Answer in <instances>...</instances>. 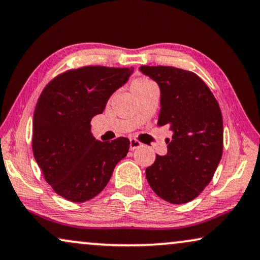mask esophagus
<instances>
[{"instance_id": "34e87169", "label": "esophagus", "mask_w": 260, "mask_h": 260, "mask_svg": "<svg viewBox=\"0 0 260 260\" xmlns=\"http://www.w3.org/2000/svg\"><path fill=\"white\" fill-rule=\"evenodd\" d=\"M141 145H143V144H141L140 141H138L137 139H131L129 140L131 150H136V149H138V147H140Z\"/></svg>"}]
</instances>
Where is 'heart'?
Listing matches in <instances>:
<instances>
[{
    "label": "heart",
    "mask_w": 260,
    "mask_h": 260,
    "mask_svg": "<svg viewBox=\"0 0 260 260\" xmlns=\"http://www.w3.org/2000/svg\"><path fill=\"white\" fill-rule=\"evenodd\" d=\"M150 84H152V83H151L149 79H146V78L138 79V80H136V81H134V83L132 84V90H134V88H139V87L147 86V85H150Z\"/></svg>",
    "instance_id": "b5f03b06"
}]
</instances>
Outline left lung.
I'll use <instances>...</instances> for the list:
<instances>
[{
	"label": "left lung",
	"mask_w": 260,
	"mask_h": 260,
	"mask_svg": "<svg viewBox=\"0 0 260 260\" xmlns=\"http://www.w3.org/2000/svg\"><path fill=\"white\" fill-rule=\"evenodd\" d=\"M158 84V126L172 132L168 152L156 154L146 179L159 198L185 204L197 198L212 180L223 152V119L212 92L198 75L166 66H141Z\"/></svg>",
	"instance_id": "1"
}]
</instances>
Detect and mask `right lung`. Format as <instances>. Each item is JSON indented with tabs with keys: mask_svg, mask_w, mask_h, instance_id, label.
<instances>
[{
	"mask_svg": "<svg viewBox=\"0 0 260 260\" xmlns=\"http://www.w3.org/2000/svg\"><path fill=\"white\" fill-rule=\"evenodd\" d=\"M134 68L88 66L57 75L39 96L34 114L32 150L45 181L74 203L96 197L126 157L129 140L100 141L91 120L127 83Z\"/></svg>",
	"mask_w": 260,
	"mask_h": 260,
	"instance_id": "right-lung-1",
	"label": "right lung"
}]
</instances>
